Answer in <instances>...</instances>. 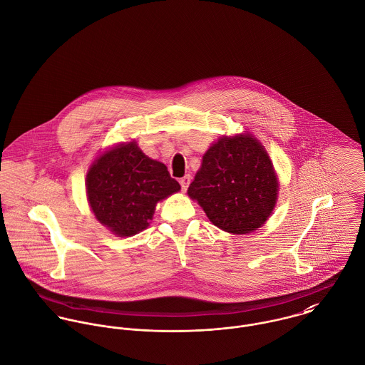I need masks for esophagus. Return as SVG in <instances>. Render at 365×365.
I'll return each mask as SVG.
<instances>
[{"mask_svg": "<svg viewBox=\"0 0 365 365\" xmlns=\"http://www.w3.org/2000/svg\"><path fill=\"white\" fill-rule=\"evenodd\" d=\"M190 182H191V175H190V174L184 175V177L180 180V184H181V190H182V191H187V190H188V185H190Z\"/></svg>", "mask_w": 365, "mask_h": 365, "instance_id": "1", "label": "esophagus"}]
</instances>
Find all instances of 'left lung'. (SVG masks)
I'll return each mask as SVG.
<instances>
[{
  "label": "left lung",
  "mask_w": 365,
  "mask_h": 365,
  "mask_svg": "<svg viewBox=\"0 0 365 365\" xmlns=\"http://www.w3.org/2000/svg\"><path fill=\"white\" fill-rule=\"evenodd\" d=\"M277 194L271 160L250 135L222 138L212 145L188 188L209 220L233 235H246L264 225Z\"/></svg>",
  "instance_id": "8db88e82"
}]
</instances>
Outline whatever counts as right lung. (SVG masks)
Returning a JSON list of instances; mask_svg holds the SVG:
<instances>
[{
	"label": "right lung",
	"instance_id": "1",
	"mask_svg": "<svg viewBox=\"0 0 365 365\" xmlns=\"http://www.w3.org/2000/svg\"><path fill=\"white\" fill-rule=\"evenodd\" d=\"M86 187L96 217L125 237L146 229L157 202L181 188L167 167L146 156L135 142L98 157Z\"/></svg>",
	"mask_w": 365,
	"mask_h": 365
}]
</instances>
